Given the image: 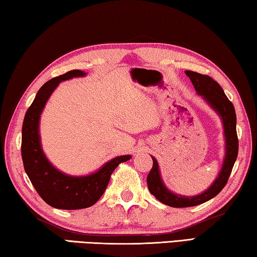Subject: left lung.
Returning a JSON list of instances; mask_svg holds the SVG:
<instances>
[{
  "label": "left lung",
  "instance_id": "left-lung-1",
  "mask_svg": "<svg viewBox=\"0 0 257 257\" xmlns=\"http://www.w3.org/2000/svg\"><path fill=\"white\" fill-rule=\"evenodd\" d=\"M187 76L190 78L193 87L197 94L203 96V99L207 102L211 108L215 111L222 120L224 131L225 140V155L223 158L222 168L218 173L217 178L214 180L211 187L206 189L204 192L197 196L186 197L178 193L172 192L168 189L161 176L159 165L156 158H153V168H151L148 176H147V183H148L149 191L156 197V199L162 201L163 204L171 207H190V206H197L208 201L216 195L220 193L222 189L228 182V179L232 171L235 159L238 156V137L235 124H237V117L233 104L226 98L224 91L216 81L207 75H201L199 73L191 70L184 71Z\"/></svg>",
  "mask_w": 257,
  "mask_h": 257
}]
</instances>
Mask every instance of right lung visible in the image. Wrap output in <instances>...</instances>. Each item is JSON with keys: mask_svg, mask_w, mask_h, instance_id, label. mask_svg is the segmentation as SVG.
<instances>
[{"mask_svg": "<svg viewBox=\"0 0 257 257\" xmlns=\"http://www.w3.org/2000/svg\"><path fill=\"white\" fill-rule=\"evenodd\" d=\"M86 73L74 69L46 82L37 92L25 115L22 136V157L29 180L46 204L59 209H81L94 205L103 195L110 175L118 164L132 156L124 155L112 158L89 175L66 174L53 166L42 149L40 119L42 111L59 84L74 77H84Z\"/></svg>", "mask_w": 257, "mask_h": 257, "instance_id": "add662e5", "label": "right lung"}]
</instances>
